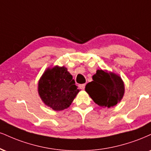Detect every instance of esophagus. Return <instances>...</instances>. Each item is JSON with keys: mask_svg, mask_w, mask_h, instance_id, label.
I'll return each mask as SVG.
<instances>
[{"mask_svg": "<svg viewBox=\"0 0 151 151\" xmlns=\"http://www.w3.org/2000/svg\"><path fill=\"white\" fill-rule=\"evenodd\" d=\"M85 86H86V84H85V83H83V84H79V88H81V89L83 90V89H84V88H85Z\"/></svg>", "mask_w": 151, "mask_h": 151, "instance_id": "esophagus-1", "label": "esophagus"}]
</instances>
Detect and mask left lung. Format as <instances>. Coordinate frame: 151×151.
I'll use <instances>...</instances> for the list:
<instances>
[{"label": "left lung", "mask_w": 151, "mask_h": 151, "mask_svg": "<svg viewBox=\"0 0 151 151\" xmlns=\"http://www.w3.org/2000/svg\"><path fill=\"white\" fill-rule=\"evenodd\" d=\"M92 78L93 81L87 83L85 91L96 104L110 108L120 102L124 93V84L119 76L98 70Z\"/></svg>", "instance_id": "obj_1"}]
</instances>
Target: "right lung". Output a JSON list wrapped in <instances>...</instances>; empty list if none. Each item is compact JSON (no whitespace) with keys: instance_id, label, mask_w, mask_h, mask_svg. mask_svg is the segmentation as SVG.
Listing matches in <instances>:
<instances>
[{"instance_id":"right-lung-1","label":"right lung","mask_w":151,"mask_h":151,"mask_svg":"<svg viewBox=\"0 0 151 151\" xmlns=\"http://www.w3.org/2000/svg\"><path fill=\"white\" fill-rule=\"evenodd\" d=\"M72 76L65 67L48 68L38 83V92L45 105L55 111L70 107L79 92Z\"/></svg>"}]
</instances>
